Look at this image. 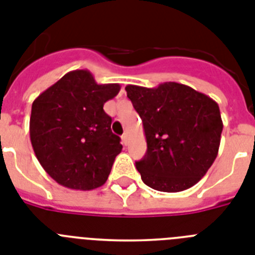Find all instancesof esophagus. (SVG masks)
Masks as SVG:
<instances>
[{"instance_id":"obj_1","label":"esophagus","mask_w":255,"mask_h":255,"mask_svg":"<svg viewBox=\"0 0 255 255\" xmlns=\"http://www.w3.org/2000/svg\"><path fill=\"white\" fill-rule=\"evenodd\" d=\"M122 144H123L124 146H127L128 145V133L122 134Z\"/></svg>"}]
</instances>
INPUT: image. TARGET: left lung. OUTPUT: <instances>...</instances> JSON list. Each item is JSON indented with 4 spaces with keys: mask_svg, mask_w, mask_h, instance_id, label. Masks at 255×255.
<instances>
[{
    "mask_svg": "<svg viewBox=\"0 0 255 255\" xmlns=\"http://www.w3.org/2000/svg\"><path fill=\"white\" fill-rule=\"evenodd\" d=\"M127 97L142 121L147 150L136 168L159 192L189 189L218 155L223 122L209 96L175 81L155 88L127 85Z\"/></svg>",
    "mask_w": 255,
    "mask_h": 255,
    "instance_id": "1",
    "label": "left lung"
}]
</instances>
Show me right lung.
Wrapping results in <instances>:
<instances>
[{
    "instance_id": "1",
    "label": "right lung",
    "mask_w": 255,
    "mask_h": 255,
    "mask_svg": "<svg viewBox=\"0 0 255 255\" xmlns=\"http://www.w3.org/2000/svg\"><path fill=\"white\" fill-rule=\"evenodd\" d=\"M119 84H97L88 70L70 71L32 104L29 137L46 174L70 189L92 190L108 180L121 137L111 132L105 102Z\"/></svg>"
}]
</instances>
